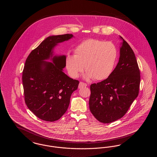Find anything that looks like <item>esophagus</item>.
Masks as SVG:
<instances>
[{
  "instance_id": "1",
  "label": "esophagus",
  "mask_w": 157,
  "mask_h": 157,
  "mask_svg": "<svg viewBox=\"0 0 157 157\" xmlns=\"http://www.w3.org/2000/svg\"><path fill=\"white\" fill-rule=\"evenodd\" d=\"M86 86H87V84H86V83L81 82L79 83V84L78 88H81L82 87H86Z\"/></svg>"
}]
</instances>
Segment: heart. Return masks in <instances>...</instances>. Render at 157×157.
<instances>
[{
    "label": "heart",
    "instance_id": "1",
    "mask_svg": "<svg viewBox=\"0 0 157 157\" xmlns=\"http://www.w3.org/2000/svg\"><path fill=\"white\" fill-rule=\"evenodd\" d=\"M74 55H67L65 66L69 75L77 78L83 71L86 79L102 81L111 75L118 52L111 42L90 39L82 41L75 48Z\"/></svg>",
    "mask_w": 157,
    "mask_h": 157
}]
</instances>
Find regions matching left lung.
Returning <instances> with one entry per match:
<instances>
[{
  "instance_id": "obj_1",
  "label": "left lung",
  "mask_w": 157,
  "mask_h": 157,
  "mask_svg": "<svg viewBox=\"0 0 157 157\" xmlns=\"http://www.w3.org/2000/svg\"><path fill=\"white\" fill-rule=\"evenodd\" d=\"M122 40L117 67L102 82L90 85V111L99 122L107 124L121 118L138 95L140 71L134 52Z\"/></svg>"
}]
</instances>
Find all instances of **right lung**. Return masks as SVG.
Returning <instances> with one entry per match:
<instances>
[{
    "instance_id": "add662e5",
    "label": "right lung",
    "mask_w": 157,
    "mask_h": 157,
    "mask_svg": "<svg viewBox=\"0 0 157 157\" xmlns=\"http://www.w3.org/2000/svg\"><path fill=\"white\" fill-rule=\"evenodd\" d=\"M74 37L72 34L46 37L26 60L22 72L25 101L37 118L53 122L67 111L70 98L79 81L63 72L65 55L53 56L58 44ZM51 59L52 63L46 61Z\"/></svg>"
}]
</instances>
